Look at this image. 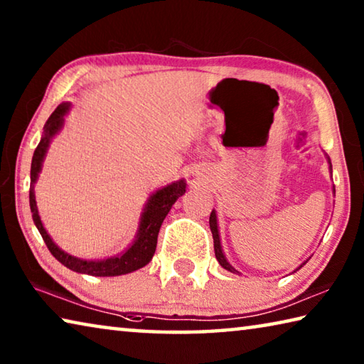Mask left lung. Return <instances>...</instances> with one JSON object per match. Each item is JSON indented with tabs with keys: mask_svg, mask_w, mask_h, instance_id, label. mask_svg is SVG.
Segmentation results:
<instances>
[{
	"mask_svg": "<svg viewBox=\"0 0 364 364\" xmlns=\"http://www.w3.org/2000/svg\"><path fill=\"white\" fill-rule=\"evenodd\" d=\"M326 159H328V164H329V171H332V165H331V159L326 156ZM334 194H336V189H334ZM208 223H210V230H212V236H213V247H215V257H217V260H218V263L221 264V267H223L225 269H228V271H231V273H239V271L232 267V264L226 260V257H225V254H223V247H221V239H220V230H218V220H217V212L215 210H212V213H210V220H208ZM308 262V260H306ZM306 262H304L300 264V267L297 268V269H300L301 267H304V264L306 263ZM295 269V271H297ZM294 271V273H295Z\"/></svg>",
	"mask_w": 364,
	"mask_h": 364,
	"instance_id": "1",
	"label": "left lung"
}]
</instances>
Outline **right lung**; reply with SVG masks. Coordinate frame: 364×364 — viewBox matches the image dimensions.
<instances>
[{
  "mask_svg": "<svg viewBox=\"0 0 364 364\" xmlns=\"http://www.w3.org/2000/svg\"><path fill=\"white\" fill-rule=\"evenodd\" d=\"M69 110L70 102L59 104L58 109L54 110L48 122L45 123L41 139L33 152L32 168H30V210H32L33 223L38 228L43 241L46 242L49 252H51L56 260H59L69 269L77 271V273L82 274L102 276V278L104 276H120L132 273V271H136L146 267V264L152 260L154 252H156L157 247V236L160 226H162L171 205L178 200V197L186 193V181L181 178V180L170 183L167 186L157 189L156 193H152L149 196L143 212H141L136 236H134L133 242L128 245L125 250L120 252V254L101 258V260H85V258H78L67 254V252H64L53 241L51 236H49L48 231L45 230V226H43L38 207H36L35 200V183L40 176L49 144H51L53 138L63 130L65 120L64 117L69 114Z\"/></svg>",
  "mask_w": 364,
  "mask_h": 364,
  "instance_id": "add662e5",
  "label": "right lung"
}]
</instances>
